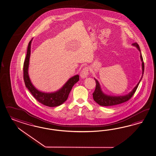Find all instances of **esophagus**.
<instances>
[{
  "label": "esophagus",
  "instance_id": "obj_1",
  "mask_svg": "<svg viewBox=\"0 0 156 156\" xmlns=\"http://www.w3.org/2000/svg\"><path fill=\"white\" fill-rule=\"evenodd\" d=\"M88 68L87 67H84L82 70L80 72V76L82 78H87L88 76Z\"/></svg>",
  "mask_w": 156,
  "mask_h": 156
}]
</instances>
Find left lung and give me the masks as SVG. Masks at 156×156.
I'll return each mask as SVG.
<instances>
[{"label": "left lung", "instance_id": "left-lung-1", "mask_svg": "<svg viewBox=\"0 0 156 156\" xmlns=\"http://www.w3.org/2000/svg\"><path fill=\"white\" fill-rule=\"evenodd\" d=\"M133 46H135L140 52V58L141 61L142 62V70H143L142 76H141L140 80H139V83L137 84L136 86L132 90V91L130 92L129 94L124 95V96H109V95L104 94L103 91H101L99 82L95 78V82H96V88H95V91L93 93L92 95H93V98L95 100V101H96L100 105L105 106H113V105H118V104H120L122 103H125L126 101L129 100L136 91L137 87L140 82L141 80L143 78V74H144V63L143 57H142V55L141 53V51L139 46L138 45V44L137 43H134L133 44Z\"/></svg>", "mask_w": 156, "mask_h": 156}]
</instances>
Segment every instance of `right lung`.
Instances as JSON below:
<instances>
[{
  "label": "right lung",
  "mask_w": 156,
  "mask_h": 156,
  "mask_svg": "<svg viewBox=\"0 0 156 156\" xmlns=\"http://www.w3.org/2000/svg\"><path fill=\"white\" fill-rule=\"evenodd\" d=\"M32 39L29 43L27 50V56L23 63V80L26 87L30 91L31 94L39 103L50 107L59 106L67 100L69 94L71 91L73 86L80 80V76L78 75H76L70 78L63 86V87L61 88V89L55 92H43L39 91L37 88H35L33 84L31 83L28 74V68L30 56L31 43Z\"/></svg>",
  "instance_id": "1"
}]
</instances>
